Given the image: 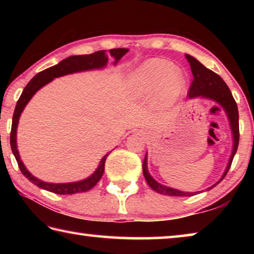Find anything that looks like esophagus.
<instances>
[{"label": "esophagus", "mask_w": 254, "mask_h": 254, "mask_svg": "<svg viewBox=\"0 0 254 254\" xmlns=\"http://www.w3.org/2000/svg\"><path fill=\"white\" fill-rule=\"evenodd\" d=\"M137 132V134H140V135H143V134H145V132L144 131H142V130H139V131H136Z\"/></svg>", "instance_id": "esophagus-1"}]
</instances>
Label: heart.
I'll list each match as a JSON object with an SVG mask.
<instances>
[{
    "mask_svg": "<svg viewBox=\"0 0 254 254\" xmlns=\"http://www.w3.org/2000/svg\"><path fill=\"white\" fill-rule=\"evenodd\" d=\"M186 85V76L179 67L165 59H149L127 77V88L133 96L143 97L157 92L159 102L171 106L178 100Z\"/></svg>",
    "mask_w": 254,
    "mask_h": 254,
    "instance_id": "b5f03b06",
    "label": "heart"
}]
</instances>
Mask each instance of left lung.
Here are the masks:
<instances>
[{
  "mask_svg": "<svg viewBox=\"0 0 254 254\" xmlns=\"http://www.w3.org/2000/svg\"><path fill=\"white\" fill-rule=\"evenodd\" d=\"M187 58V62L190 65V69L194 76V80H192L190 88L188 92L189 98H206V100H210L218 105L222 106V109L225 111L226 117L229 119L230 127L232 132V136H233V149H232L231 157L227 162V166L225 171L223 173L222 177L218 182L215 183L213 186L207 188V190L212 189L216 185L220 184L230 170L231 163L233 161V158L236 153L239 145V139H240V132H239V111L236 102L234 101L233 95L230 91L229 86L225 84V81L222 79L221 76H218L216 72L212 71L208 68H206L203 64H200L198 60L192 57L190 55H185ZM143 175L144 178L150 187H151L154 191L159 192V194L167 195V196H192L196 195L198 191L189 192V191H183L178 190V189L171 188L168 186H165L160 183H158L156 179H153L151 175L149 174L148 170V154L145 153L143 165Z\"/></svg>",
  "mask_w": 254,
  "mask_h": 254,
  "instance_id": "left-lung-1",
  "label": "left lung"
}]
</instances>
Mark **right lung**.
Instances as JSON below:
<instances>
[{"instance_id": "obj_1", "label": "right lung", "mask_w": 254, "mask_h": 254, "mask_svg": "<svg viewBox=\"0 0 254 254\" xmlns=\"http://www.w3.org/2000/svg\"><path fill=\"white\" fill-rule=\"evenodd\" d=\"M127 51L128 49H126V48L109 50L111 57L114 58L113 65H117L119 60L121 59L123 56L127 53ZM107 62H109V57H107V54L105 50L96 51V53L91 54V55L70 56V57L62 60L59 64H57V65L49 67L45 70L38 72V74L29 81L28 85L24 87L22 94H21L19 101L16 103L13 119H12V127H11V136H10L11 149L16 159V161H18L21 173L24 175L25 178H28L30 182L39 188L45 189V190H48L51 192H55V194H58V195H71V194H76V192H84V191L89 190V189H92L98 182H100L103 174H104L105 160L110 152L106 153L105 156L101 159L100 165H98L96 170L94 171L89 177L85 178L83 180H79V182L54 184V183H47V182H44V180L38 179L37 177H34V176L30 173L27 168H25L24 163L20 158L18 145H16V128H18L21 113H22L24 107L27 106L29 101L31 100L34 94L39 91L40 88L44 87L45 85L50 83L51 80L57 78V77H62L68 74H74V72L93 70V69H102V68H104L107 65Z\"/></svg>"}]
</instances>
